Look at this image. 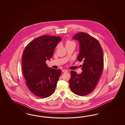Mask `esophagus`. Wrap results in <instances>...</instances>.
I'll return each instance as SVG.
<instances>
[{
	"instance_id": "esophagus-1",
	"label": "esophagus",
	"mask_w": 125,
	"mask_h": 125,
	"mask_svg": "<svg viewBox=\"0 0 125 125\" xmlns=\"http://www.w3.org/2000/svg\"><path fill=\"white\" fill-rule=\"evenodd\" d=\"M62 71L63 72H68V71L67 70H65V69H63L62 70Z\"/></svg>"
}]
</instances>
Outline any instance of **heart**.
Wrapping results in <instances>:
<instances>
[{
    "instance_id": "obj_1",
    "label": "heart",
    "mask_w": 125,
    "mask_h": 125,
    "mask_svg": "<svg viewBox=\"0 0 125 125\" xmlns=\"http://www.w3.org/2000/svg\"><path fill=\"white\" fill-rule=\"evenodd\" d=\"M73 43H75V42H73L72 41H71V40H66V42H65V44H66V46L68 45L71 44Z\"/></svg>"
}]
</instances>
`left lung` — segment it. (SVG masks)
<instances>
[{
	"instance_id": "left-lung-1",
	"label": "left lung",
	"mask_w": 125,
	"mask_h": 125,
	"mask_svg": "<svg viewBox=\"0 0 125 125\" xmlns=\"http://www.w3.org/2000/svg\"><path fill=\"white\" fill-rule=\"evenodd\" d=\"M80 45L77 60L83 61V72L78 74L71 71L70 87L75 94L85 96L94 89L103 70V51L98 41L89 34L80 32L73 37Z\"/></svg>"
}]
</instances>
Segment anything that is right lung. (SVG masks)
<instances>
[{
    "instance_id": "obj_1",
    "label": "right lung",
    "mask_w": 125,
    "mask_h": 125,
    "mask_svg": "<svg viewBox=\"0 0 125 125\" xmlns=\"http://www.w3.org/2000/svg\"><path fill=\"white\" fill-rule=\"evenodd\" d=\"M60 37L42 35L30 42L22 57V69L27 86L40 98H47L54 92L61 73L60 69L47 66L46 61L52 58Z\"/></svg>"
}]
</instances>
